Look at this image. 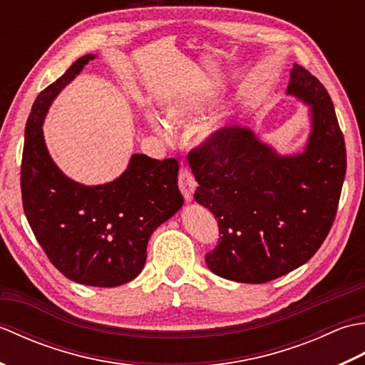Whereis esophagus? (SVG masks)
I'll use <instances>...</instances> for the list:
<instances>
[{
  "mask_svg": "<svg viewBox=\"0 0 365 365\" xmlns=\"http://www.w3.org/2000/svg\"><path fill=\"white\" fill-rule=\"evenodd\" d=\"M178 187H180L185 200H187V202H191L192 195H195V190H196V180L190 169L183 168L180 170V174H178Z\"/></svg>",
  "mask_w": 365,
  "mask_h": 365,
  "instance_id": "34e87169",
  "label": "esophagus"
}]
</instances>
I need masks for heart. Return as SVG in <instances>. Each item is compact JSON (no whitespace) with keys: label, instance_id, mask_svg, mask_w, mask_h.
Segmentation results:
<instances>
[{"label":"heart","instance_id":"heart-1","mask_svg":"<svg viewBox=\"0 0 365 365\" xmlns=\"http://www.w3.org/2000/svg\"><path fill=\"white\" fill-rule=\"evenodd\" d=\"M196 106V102H178V103H174L168 106L166 110V115L169 122L175 123V125H183V123H187L190 115H191V111L192 108ZM145 119L147 122L150 123V127L157 131V133L163 138H168L169 136V128L166 127V123H163L160 120V118H157L153 113H147L145 114ZM216 127H208L204 133H202V141H205V139L210 138L213 133H215Z\"/></svg>","mask_w":365,"mask_h":365}]
</instances>
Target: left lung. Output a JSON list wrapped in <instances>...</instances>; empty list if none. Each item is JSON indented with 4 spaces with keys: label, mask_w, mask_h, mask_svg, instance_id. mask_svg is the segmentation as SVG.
Listing matches in <instances>:
<instances>
[{
    "label": "left lung",
    "mask_w": 365,
    "mask_h": 365,
    "mask_svg": "<svg viewBox=\"0 0 365 365\" xmlns=\"http://www.w3.org/2000/svg\"><path fill=\"white\" fill-rule=\"evenodd\" d=\"M287 96L309 106L304 149L281 155L251 128L226 127L188 155L196 202L218 218L205 263L216 276L263 284L312 257L336 218L346 152L328 91L293 64Z\"/></svg>",
    "instance_id": "1"
}]
</instances>
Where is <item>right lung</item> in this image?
<instances>
[{
	"label": "right lung",
	"instance_id": "1",
	"mask_svg": "<svg viewBox=\"0 0 365 365\" xmlns=\"http://www.w3.org/2000/svg\"><path fill=\"white\" fill-rule=\"evenodd\" d=\"M96 54L76 59L31 108L21 158L26 220L51 263L73 282L118 287L141 273L153 230L180 210L178 163L133 153L113 182L83 185L68 178L46 149L43 120L53 100Z\"/></svg>",
	"mask_w": 365,
	"mask_h": 365
}]
</instances>
